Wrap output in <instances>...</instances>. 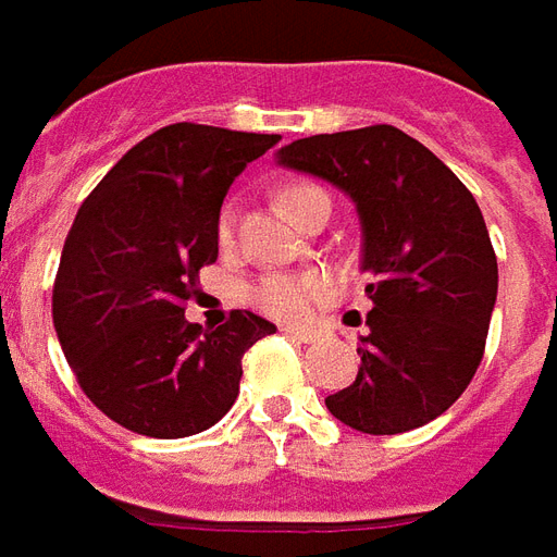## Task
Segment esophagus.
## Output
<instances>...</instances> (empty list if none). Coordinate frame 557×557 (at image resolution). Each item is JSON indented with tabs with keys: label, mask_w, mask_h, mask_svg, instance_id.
<instances>
[{
	"label": "esophagus",
	"mask_w": 557,
	"mask_h": 557,
	"mask_svg": "<svg viewBox=\"0 0 557 557\" xmlns=\"http://www.w3.org/2000/svg\"><path fill=\"white\" fill-rule=\"evenodd\" d=\"M284 335L299 341V344H314V341L323 338V332H320V329H302V326H287L284 329Z\"/></svg>",
	"instance_id": "esophagus-1"
}]
</instances>
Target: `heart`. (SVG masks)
<instances>
[{"label":"heart","instance_id":"heart-1","mask_svg":"<svg viewBox=\"0 0 557 557\" xmlns=\"http://www.w3.org/2000/svg\"><path fill=\"white\" fill-rule=\"evenodd\" d=\"M308 193H318V186L296 184L284 193V205L290 207V213L296 205L306 198ZM234 225H237V213L234 207L222 210L219 216V239L228 243L234 237ZM335 290V282L326 273H278L263 278L255 290H251V302L261 308L263 314L278 320H302L308 314H314L329 296Z\"/></svg>","mask_w":557,"mask_h":557}]
</instances>
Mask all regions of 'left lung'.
<instances>
[{
  "label": "left lung",
  "mask_w": 557,
  "mask_h": 557,
  "mask_svg": "<svg viewBox=\"0 0 557 557\" xmlns=\"http://www.w3.org/2000/svg\"><path fill=\"white\" fill-rule=\"evenodd\" d=\"M275 162L338 186L362 228L373 308L359 373L326 397L329 412L371 436L440 418L484 359L498 294V263L472 193L433 150L388 124L296 139Z\"/></svg>",
  "instance_id": "1"
}]
</instances>
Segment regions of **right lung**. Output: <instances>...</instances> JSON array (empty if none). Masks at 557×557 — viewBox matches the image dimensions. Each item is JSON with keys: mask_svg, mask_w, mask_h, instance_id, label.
I'll list each match as a JSON object with an SVG mask.
<instances>
[{"mask_svg": "<svg viewBox=\"0 0 557 557\" xmlns=\"http://www.w3.org/2000/svg\"><path fill=\"white\" fill-rule=\"evenodd\" d=\"M282 136L169 124L129 148L73 219L52 287V323L88 400L121 428L184 440L213 428L239 392L243 352L270 320L231 311L189 323L198 270L219 258V210L251 160Z\"/></svg>", "mask_w": 557, "mask_h": 557, "instance_id": "add662e5", "label": "right lung"}]
</instances>
